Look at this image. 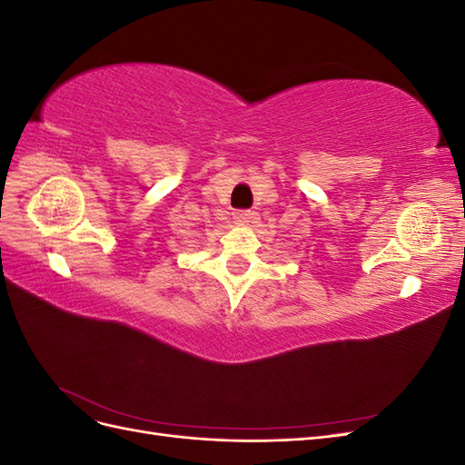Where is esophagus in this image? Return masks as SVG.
Listing matches in <instances>:
<instances>
[{
    "mask_svg": "<svg viewBox=\"0 0 465 465\" xmlns=\"http://www.w3.org/2000/svg\"><path fill=\"white\" fill-rule=\"evenodd\" d=\"M232 219L236 221V224H248L252 219H254V213L248 209H238V211H234Z\"/></svg>",
    "mask_w": 465,
    "mask_h": 465,
    "instance_id": "obj_1",
    "label": "esophagus"
}]
</instances>
